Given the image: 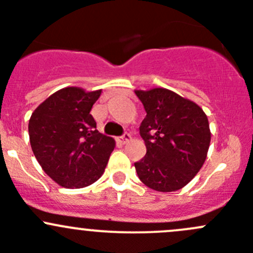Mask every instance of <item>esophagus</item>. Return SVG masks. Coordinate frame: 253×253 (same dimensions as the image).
I'll list each match as a JSON object with an SVG mask.
<instances>
[{
  "label": "esophagus",
  "mask_w": 253,
  "mask_h": 253,
  "mask_svg": "<svg viewBox=\"0 0 253 253\" xmlns=\"http://www.w3.org/2000/svg\"><path fill=\"white\" fill-rule=\"evenodd\" d=\"M116 141L119 142V143H121V144H126V143H128L129 141H131V136H129L128 133H125L124 136L117 137Z\"/></svg>",
  "instance_id": "1"
}]
</instances>
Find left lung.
I'll return each mask as SVG.
<instances>
[{"mask_svg": "<svg viewBox=\"0 0 253 253\" xmlns=\"http://www.w3.org/2000/svg\"><path fill=\"white\" fill-rule=\"evenodd\" d=\"M147 116L139 126L147 153L134 163L139 180L158 192L187 185L203 167L211 144L205 111L165 88L134 90Z\"/></svg>", "mask_w": 253, "mask_h": 253, "instance_id": "8db88e82", "label": "left lung"}]
</instances>
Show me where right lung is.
<instances>
[{
  "mask_svg": "<svg viewBox=\"0 0 253 253\" xmlns=\"http://www.w3.org/2000/svg\"><path fill=\"white\" fill-rule=\"evenodd\" d=\"M100 94L101 89L67 86L48 96L30 116L33 153L46 175L62 187H86L105 171L115 141L96 129L90 115Z\"/></svg>",
  "mask_w": 253,
  "mask_h": 253,
  "instance_id": "add662e5",
  "label": "right lung"
}]
</instances>
